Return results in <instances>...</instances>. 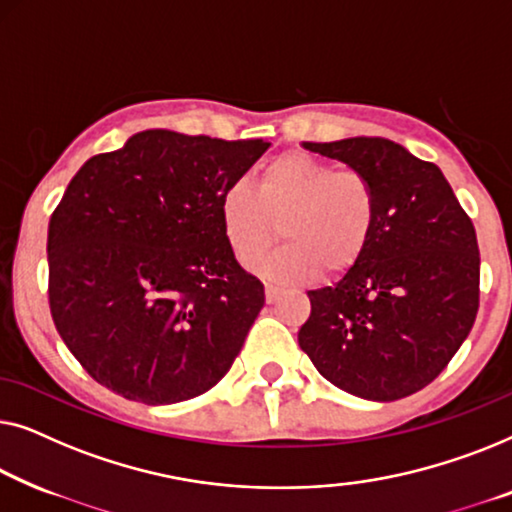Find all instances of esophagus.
<instances>
[{
    "mask_svg": "<svg viewBox=\"0 0 512 512\" xmlns=\"http://www.w3.org/2000/svg\"><path fill=\"white\" fill-rule=\"evenodd\" d=\"M264 292H266V301H269V304H273V301L280 297V290L276 285H266Z\"/></svg>",
    "mask_w": 512,
    "mask_h": 512,
    "instance_id": "1",
    "label": "esophagus"
}]
</instances>
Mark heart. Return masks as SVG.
<instances>
[{"label": "heart", "mask_w": 512, "mask_h": 512, "mask_svg": "<svg viewBox=\"0 0 512 512\" xmlns=\"http://www.w3.org/2000/svg\"><path fill=\"white\" fill-rule=\"evenodd\" d=\"M220 227L232 253L246 262L278 232L283 246L248 266L273 283H308L350 269L369 246L378 194L369 176L334 167L318 157L287 153L257 171L255 190L225 187L218 199Z\"/></svg>", "instance_id": "b5f03b06"}]
</instances>
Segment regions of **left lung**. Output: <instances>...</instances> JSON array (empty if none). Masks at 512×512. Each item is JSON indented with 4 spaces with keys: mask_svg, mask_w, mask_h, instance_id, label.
<instances>
[{
    "mask_svg": "<svg viewBox=\"0 0 512 512\" xmlns=\"http://www.w3.org/2000/svg\"><path fill=\"white\" fill-rule=\"evenodd\" d=\"M369 176L378 194L369 246L334 285L308 292L301 350L338 390L397 401L427 387L478 313L480 253L443 171L380 136L301 143Z\"/></svg>",
    "mask_w": 512,
    "mask_h": 512,
    "instance_id": "left-lung-1",
    "label": "left lung"
}]
</instances>
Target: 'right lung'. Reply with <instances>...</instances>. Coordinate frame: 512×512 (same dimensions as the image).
Wrapping results in <instances>:
<instances>
[{
	"label": "right lung",
	"instance_id": "right-lung-1",
	"mask_svg": "<svg viewBox=\"0 0 512 512\" xmlns=\"http://www.w3.org/2000/svg\"><path fill=\"white\" fill-rule=\"evenodd\" d=\"M269 146L146 129L71 178L48 225V299L99 385L169 406L232 369L264 285L227 246L218 199Z\"/></svg>",
	"mask_w": 512,
	"mask_h": 512
}]
</instances>
